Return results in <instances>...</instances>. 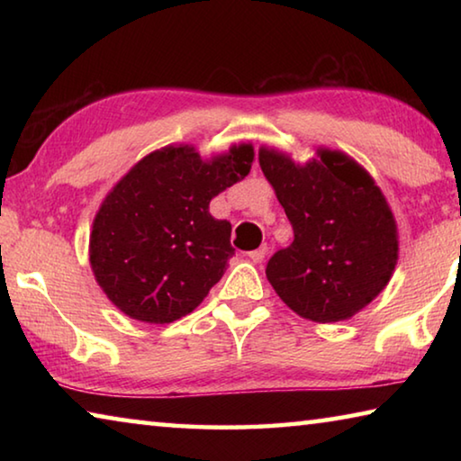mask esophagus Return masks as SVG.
Here are the masks:
<instances>
[{
    "instance_id": "34e87169",
    "label": "esophagus",
    "mask_w": 461,
    "mask_h": 461,
    "mask_svg": "<svg viewBox=\"0 0 461 461\" xmlns=\"http://www.w3.org/2000/svg\"><path fill=\"white\" fill-rule=\"evenodd\" d=\"M267 252H268V248L262 246L258 249H252V252H248V258L252 262H262L264 256H267Z\"/></svg>"
}]
</instances>
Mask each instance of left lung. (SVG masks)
<instances>
[{
	"label": "left lung",
	"instance_id": "left-lung-1",
	"mask_svg": "<svg viewBox=\"0 0 461 461\" xmlns=\"http://www.w3.org/2000/svg\"><path fill=\"white\" fill-rule=\"evenodd\" d=\"M296 167L262 148L264 176L275 186L294 240L272 254L267 276L294 313L319 323L343 321L386 286L399 240L384 194L341 152Z\"/></svg>",
	"mask_w": 461,
	"mask_h": 461
}]
</instances>
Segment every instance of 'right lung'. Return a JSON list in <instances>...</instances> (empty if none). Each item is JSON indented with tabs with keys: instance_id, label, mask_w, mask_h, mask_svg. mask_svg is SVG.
Segmentation results:
<instances>
[{
	"instance_id": "obj_1",
	"label": "right lung",
	"mask_w": 461,
	"mask_h": 461,
	"mask_svg": "<svg viewBox=\"0 0 461 461\" xmlns=\"http://www.w3.org/2000/svg\"><path fill=\"white\" fill-rule=\"evenodd\" d=\"M249 144L203 162L191 146L148 154L107 194L89 258L115 307L146 323H173L199 305L236 254L231 223L209 201L252 167Z\"/></svg>"
}]
</instances>
